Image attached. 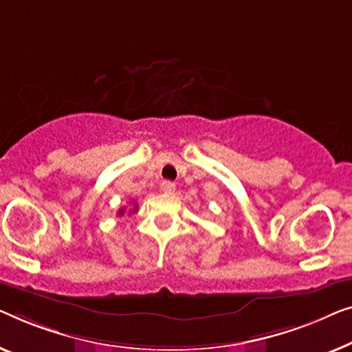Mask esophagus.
<instances>
[{"instance_id":"esophagus-1","label":"esophagus","mask_w":352,"mask_h":352,"mask_svg":"<svg viewBox=\"0 0 352 352\" xmlns=\"http://www.w3.org/2000/svg\"><path fill=\"white\" fill-rule=\"evenodd\" d=\"M161 191L166 192V195H172V192L175 191V183L174 182H169V180L162 182L161 183Z\"/></svg>"}]
</instances>
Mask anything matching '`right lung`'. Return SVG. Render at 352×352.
I'll list each match as a JSON object with an SVG mask.
<instances>
[{"label":"right lung","mask_w":352,"mask_h":352,"mask_svg":"<svg viewBox=\"0 0 352 352\" xmlns=\"http://www.w3.org/2000/svg\"><path fill=\"white\" fill-rule=\"evenodd\" d=\"M137 209H138V207H137V204H133V209H131V210H129V214H132V212H137ZM124 212H126V207H122V209H120V212H118V215H124Z\"/></svg>","instance_id":"obj_1"}]
</instances>
